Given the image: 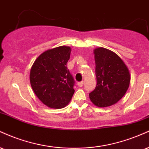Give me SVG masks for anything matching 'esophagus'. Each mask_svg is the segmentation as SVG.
<instances>
[{"label":"esophagus","mask_w":149,"mask_h":149,"mask_svg":"<svg viewBox=\"0 0 149 149\" xmlns=\"http://www.w3.org/2000/svg\"><path fill=\"white\" fill-rule=\"evenodd\" d=\"M83 84H84V82L83 81L79 82H78V86L79 87H82V85H83Z\"/></svg>","instance_id":"esophagus-1"}]
</instances>
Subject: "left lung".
<instances>
[{"mask_svg":"<svg viewBox=\"0 0 149 149\" xmlns=\"http://www.w3.org/2000/svg\"><path fill=\"white\" fill-rule=\"evenodd\" d=\"M96 88L89 96L94 105L106 107L117 103L128 90L130 74L126 64L117 54L103 47L94 50Z\"/></svg>","mask_w":149,"mask_h":149,"instance_id":"8db88e82","label":"left lung"}]
</instances>
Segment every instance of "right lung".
Masks as SVG:
<instances>
[{
    "mask_svg": "<svg viewBox=\"0 0 149 149\" xmlns=\"http://www.w3.org/2000/svg\"><path fill=\"white\" fill-rule=\"evenodd\" d=\"M71 52V47L66 46L47 50L36 59L30 69L33 92L48 107L63 108L74 94L75 81L67 67Z\"/></svg>",
    "mask_w": 149,
    "mask_h": 149,
    "instance_id": "1",
    "label": "right lung"
}]
</instances>
